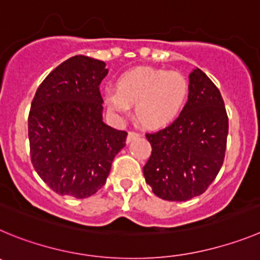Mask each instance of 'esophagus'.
Returning <instances> with one entry per match:
<instances>
[{"instance_id": "34e87169", "label": "esophagus", "mask_w": 260, "mask_h": 260, "mask_svg": "<svg viewBox=\"0 0 260 260\" xmlns=\"http://www.w3.org/2000/svg\"><path fill=\"white\" fill-rule=\"evenodd\" d=\"M139 133L137 132H133V131H131V132H128V137H127V141L128 142H131V141H133V140L135 139H137V137H139Z\"/></svg>"}]
</instances>
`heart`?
I'll return each instance as SVG.
<instances>
[{
	"mask_svg": "<svg viewBox=\"0 0 260 260\" xmlns=\"http://www.w3.org/2000/svg\"><path fill=\"white\" fill-rule=\"evenodd\" d=\"M116 92L105 93V102L113 111L127 114L135 106V116L146 129L171 124L188 101L189 81L179 71L137 67L121 74Z\"/></svg>",
	"mask_w": 260,
	"mask_h": 260,
	"instance_id": "obj_1",
	"label": "heart"
}]
</instances>
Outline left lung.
I'll return each mask as SVG.
<instances>
[{"label":"left lung","instance_id":"obj_1","mask_svg":"<svg viewBox=\"0 0 260 260\" xmlns=\"http://www.w3.org/2000/svg\"><path fill=\"white\" fill-rule=\"evenodd\" d=\"M228 116L220 92L200 69L189 75L188 102L168 127L146 133L151 155L144 176L166 201L201 196L215 180L225 155Z\"/></svg>","mask_w":260,"mask_h":260}]
</instances>
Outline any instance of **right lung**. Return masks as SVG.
<instances>
[{
  "label": "right lung",
  "mask_w": 260,
  "mask_h": 260,
  "mask_svg": "<svg viewBox=\"0 0 260 260\" xmlns=\"http://www.w3.org/2000/svg\"><path fill=\"white\" fill-rule=\"evenodd\" d=\"M102 60L75 55L40 84L28 116L31 160L60 196L88 198L101 189L127 132L105 124L100 84Z\"/></svg>",
  "instance_id": "add662e5"
}]
</instances>
